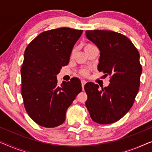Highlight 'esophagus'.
<instances>
[{
    "label": "esophagus",
    "instance_id": "34e87169",
    "mask_svg": "<svg viewBox=\"0 0 152 152\" xmlns=\"http://www.w3.org/2000/svg\"><path fill=\"white\" fill-rule=\"evenodd\" d=\"M86 80H81V85H82V87H83V89H84V86L86 84Z\"/></svg>",
    "mask_w": 152,
    "mask_h": 152
}]
</instances>
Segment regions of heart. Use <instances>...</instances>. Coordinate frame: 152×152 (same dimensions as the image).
Masks as SVG:
<instances>
[{"instance_id":"1","label":"heart","mask_w":152,"mask_h":152,"mask_svg":"<svg viewBox=\"0 0 152 152\" xmlns=\"http://www.w3.org/2000/svg\"><path fill=\"white\" fill-rule=\"evenodd\" d=\"M92 46H94V45H92V44H91V43H86V44L85 45V50H87V49L89 48H91V47H92ZM74 52H75V50H72V56L74 55ZM87 73H88V72H87V70H86V69H82L80 71V74H81V75H83V76H86L87 74Z\"/></svg>"}]
</instances>
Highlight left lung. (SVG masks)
<instances>
[{"label": "left lung", "instance_id": "left-lung-1", "mask_svg": "<svg viewBox=\"0 0 152 152\" xmlns=\"http://www.w3.org/2000/svg\"><path fill=\"white\" fill-rule=\"evenodd\" d=\"M86 36L100 51L98 70L110 76V83L101 89L94 83H86L85 105L96 123H115L129 112L139 89V52L129 38L118 32L87 30Z\"/></svg>", "mask_w": 152, "mask_h": 152}]
</instances>
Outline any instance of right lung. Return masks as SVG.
I'll use <instances>...</instances> for the list:
<instances>
[{
  "instance_id": "1",
  "label": "right lung",
  "mask_w": 152,
  "mask_h": 152,
  "mask_svg": "<svg viewBox=\"0 0 152 152\" xmlns=\"http://www.w3.org/2000/svg\"><path fill=\"white\" fill-rule=\"evenodd\" d=\"M83 30L61 27L45 31L27 45L20 69L21 94L29 117L42 127H57L82 91L78 78L58 85L56 75L69 63Z\"/></svg>"
}]
</instances>
